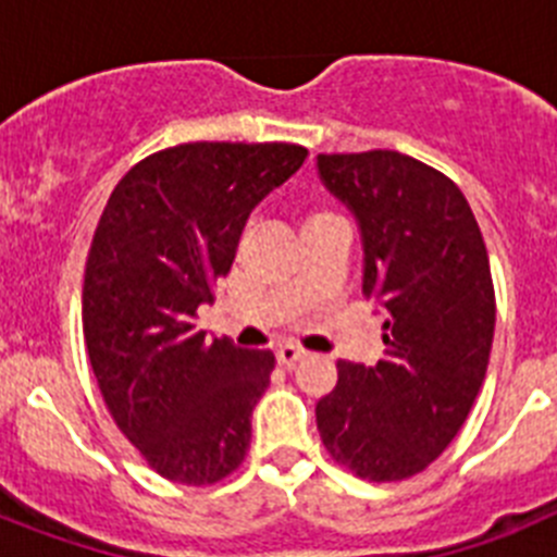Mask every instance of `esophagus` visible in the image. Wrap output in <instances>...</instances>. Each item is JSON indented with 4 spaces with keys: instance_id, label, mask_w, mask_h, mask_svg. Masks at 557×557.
I'll use <instances>...</instances> for the list:
<instances>
[{
    "instance_id": "esophagus-1",
    "label": "esophagus",
    "mask_w": 557,
    "mask_h": 557,
    "mask_svg": "<svg viewBox=\"0 0 557 557\" xmlns=\"http://www.w3.org/2000/svg\"><path fill=\"white\" fill-rule=\"evenodd\" d=\"M275 359H278V366L282 368H293L295 362L307 359V351H301V348H295V346H282L278 351H275Z\"/></svg>"
}]
</instances>
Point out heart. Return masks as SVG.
<instances>
[{"instance_id": "1", "label": "heart", "mask_w": 557, "mask_h": 557, "mask_svg": "<svg viewBox=\"0 0 557 557\" xmlns=\"http://www.w3.org/2000/svg\"><path fill=\"white\" fill-rule=\"evenodd\" d=\"M332 218H337L332 209H326V206H318V203H309L307 211H304V225L323 223V220H332Z\"/></svg>"}]
</instances>
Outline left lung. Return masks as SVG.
I'll list each match as a JSON object with an SVG mask.
<instances>
[{
    "label": "left lung",
    "instance_id": "left-lung-1",
    "mask_svg": "<svg viewBox=\"0 0 557 557\" xmlns=\"http://www.w3.org/2000/svg\"><path fill=\"white\" fill-rule=\"evenodd\" d=\"M318 170L362 228V295L387 312L373 368L337 362L318 401L334 462L371 482L424 471L466 424L488 371L496 295L460 186L396 150L321 152Z\"/></svg>",
    "mask_w": 557,
    "mask_h": 557
}]
</instances>
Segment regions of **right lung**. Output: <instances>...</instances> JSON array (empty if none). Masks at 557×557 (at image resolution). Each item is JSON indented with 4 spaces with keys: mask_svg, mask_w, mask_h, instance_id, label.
Segmentation results:
<instances>
[{
    "mask_svg": "<svg viewBox=\"0 0 557 557\" xmlns=\"http://www.w3.org/2000/svg\"><path fill=\"white\" fill-rule=\"evenodd\" d=\"M307 159L289 141H189L125 172L97 223L83 337L113 424L156 474L214 485L250 444L275 357L195 329L250 209Z\"/></svg>",
    "mask_w": 557,
    "mask_h": 557,
    "instance_id": "right-lung-1",
    "label": "right lung"
}]
</instances>
